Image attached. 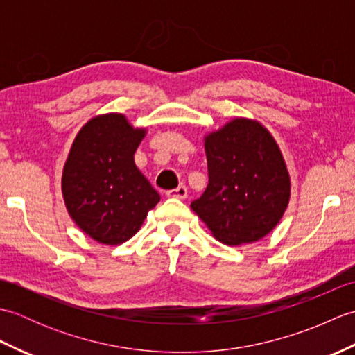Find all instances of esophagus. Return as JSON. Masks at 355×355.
<instances>
[{
	"label": "esophagus",
	"mask_w": 355,
	"mask_h": 355,
	"mask_svg": "<svg viewBox=\"0 0 355 355\" xmlns=\"http://www.w3.org/2000/svg\"><path fill=\"white\" fill-rule=\"evenodd\" d=\"M166 195H168L169 198H177V200H184L187 198V187L186 186H178L177 189H171L166 192Z\"/></svg>",
	"instance_id": "34e87169"
}]
</instances>
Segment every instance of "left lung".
Masks as SVG:
<instances>
[{"label": "left lung", "instance_id": "8db88e82", "mask_svg": "<svg viewBox=\"0 0 355 355\" xmlns=\"http://www.w3.org/2000/svg\"><path fill=\"white\" fill-rule=\"evenodd\" d=\"M209 184L191 209L227 245L256 243L281 221L290 172L273 135L254 119L235 117L205 135Z\"/></svg>", "mask_w": 355, "mask_h": 355}]
</instances>
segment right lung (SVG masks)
Here are the masks:
<instances>
[{"label":"right lung","instance_id":"1","mask_svg":"<svg viewBox=\"0 0 355 355\" xmlns=\"http://www.w3.org/2000/svg\"><path fill=\"white\" fill-rule=\"evenodd\" d=\"M146 132L125 114L107 112L89 119L73 140L62 197L71 220L97 243L117 245L132 238L160 201L134 162Z\"/></svg>","mask_w":355,"mask_h":355}]
</instances>
